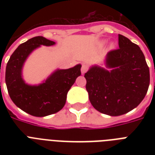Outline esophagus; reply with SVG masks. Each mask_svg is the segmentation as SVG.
<instances>
[{
  "label": "esophagus",
  "mask_w": 155,
  "mask_h": 155,
  "mask_svg": "<svg viewBox=\"0 0 155 155\" xmlns=\"http://www.w3.org/2000/svg\"><path fill=\"white\" fill-rule=\"evenodd\" d=\"M87 71H88V67L86 64H83L82 67H81V72H82V74L86 73Z\"/></svg>",
  "instance_id": "obj_1"
}]
</instances>
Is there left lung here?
Listing matches in <instances>:
<instances>
[{
  "label": "left lung",
  "instance_id": "8db88e82",
  "mask_svg": "<svg viewBox=\"0 0 155 155\" xmlns=\"http://www.w3.org/2000/svg\"><path fill=\"white\" fill-rule=\"evenodd\" d=\"M119 48L108 53L106 65L111 71L92 67L84 77L92 106L100 113L120 116L136 108L148 91L150 70L140 47L118 35Z\"/></svg>",
  "mask_w": 155,
  "mask_h": 155
}]
</instances>
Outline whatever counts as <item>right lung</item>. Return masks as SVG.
Listing matches in <instances>:
<instances>
[{"instance_id": "1", "label": "right lung", "mask_w": 155, "mask_h": 155, "mask_svg": "<svg viewBox=\"0 0 155 155\" xmlns=\"http://www.w3.org/2000/svg\"><path fill=\"white\" fill-rule=\"evenodd\" d=\"M54 44V42L42 36L32 38L15 50L6 66L5 83L11 100L21 110L35 117H45L61 110L68 91L81 75V65L78 64L72 68L56 71L38 86L25 84L21 78V68L28 55L40 45Z\"/></svg>"}]
</instances>
